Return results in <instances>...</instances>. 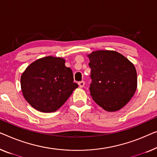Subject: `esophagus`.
<instances>
[{"mask_svg": "<svg viewBox=\"0 0 157 157\" xmlns=\"http://www.w3.org/2000/svg\"><path fill=\"white\" fill-rule=\"evenodd\" d=\"M84 85H85V82H84L83 81L78 82V86H79V87H80V88H83Z\"/></svg>", "mask_w": 157, "mask_h": 157, "instance_id": "1", "label": "esophagus"}]
</instances>
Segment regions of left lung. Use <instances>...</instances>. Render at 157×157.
Returning a JSON list of instances; mask_svg holds the SVG:
<instances>
[{
  "instance_id": "obj_1",
  "label": "left lung",
  "mask_w": 157,
  "mask_h": 157,
  "mask_svg": "<svg viewBox=\"0 0 157 157\" xmlns=\"http://www.w3.org/2000/svg\"><path fill=\"white\" fill-rule=\"evenodd\" d=\"M87 56L91 69L92 98L108 112L120 110L130 101L137 89L135 66L115 51H94Z\"/></svg>"
}]
</instances>
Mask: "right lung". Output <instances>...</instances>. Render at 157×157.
Masks as SVG:
<instances>
[{"mask_svg":"<svg viewBox=\"0 0 157 157\" xmlns=\"http://www.w3.org/2000/svg\"><path fill=\"white\" fill-rule=\"evenodd\" d=\"M20 84L25 99L42 113L55 112L78 87L64 59L52 56L30 63L22 74Z\"/></svg>","mask_w":157,"mask_h":157,"instance_id":"add662e5","label":"right lung"}]
</instances>
